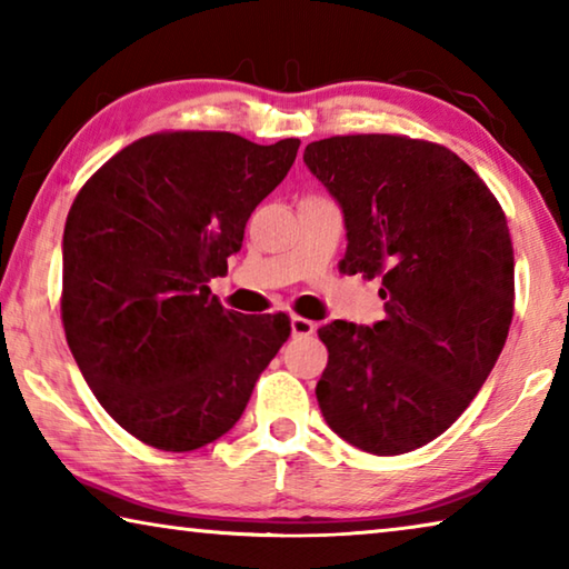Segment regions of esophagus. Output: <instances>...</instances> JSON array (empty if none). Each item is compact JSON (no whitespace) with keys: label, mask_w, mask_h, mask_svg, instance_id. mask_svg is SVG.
Segmentation results:
<instances>
[{"label":"esophagus","mask_w":569,"mask_h":569,"mask_svg":"<svg viewBox=\"0 0 569 569\" xmlns=\"http://www.w3.org/2000/svg\"><path fill=\"white\" fill-rule=\"evenodd\" d=\"M291 333L296 336V339H298V336H313L316 333V323L303 319V316H293V319H291Z\"/></svg>","instance_id":"esophagus-1"}]
</instances>
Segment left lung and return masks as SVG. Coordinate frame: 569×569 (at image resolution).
<instances>
[{
    "label": "left lung",
    "mask_w": 569,
    "mask_h": 569,
    "mask_svg": "<svg viewBox=\"0 0 569 569\" xmlns=\"http://www.w3.org/2000/svg\"><path fill=\"white\" fill-rule=\"evenodd\" d=\"M303 162L343 210V273L381 278L387 319L319 329L316 399L329 427L379 457L437 439L477 397L515 313V250L492 190L445 146L336 134Z\"/></svg>",
    "instance_id": "obj_1"
}]
</instances>
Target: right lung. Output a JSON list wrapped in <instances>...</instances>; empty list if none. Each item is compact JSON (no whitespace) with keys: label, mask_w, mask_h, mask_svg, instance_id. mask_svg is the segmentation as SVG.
I'll list each match as a JSON object with an SVG mask.
<instances>
[{"label":"right lung","mask_w":569,"mask_h":569,"mask_svg":"<svg viewBox=\"0 0 569 569\" xmlns=\"http://www.w3.org/2000/svg\"><path fill=\"white\" fill-rule=\"evenodd\" d=\"M298 146L156 132L77 192L62 238L67 346L134 439L192 451L223 437L291 336L286 313L226 311L208 281L228 271L250 213L291 170Z\"/></svg>","instance_id":"right-lung-1"}]
</instances>
